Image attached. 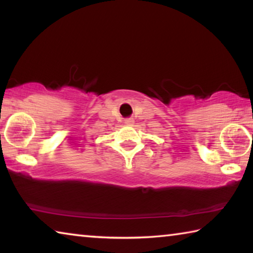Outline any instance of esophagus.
Wrapping results in <instances>:
<instances>
[{"label":"esophagus","instance_id":"1","mask_svg":"<svg viewBox=\"0 0 253 253\" xmlns=\"http://www.w3.org/2000/svg\"><path fill=\"white\" fill-rule=\"evenodd\" d=\"M125 124L128 126H132V125H134V121H132L131 118H127L125 121Z\"/></svg>","mask_w":253,"mask_h":253}]
</instances>
